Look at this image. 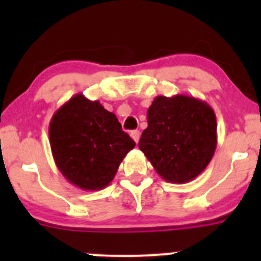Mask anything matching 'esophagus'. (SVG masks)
I'll list each match as a JSON object with an SVG mask.
<instances>
[{
    "instance_id": "obj_1",
    "label": "esophagus",
    "mask_w": 261,
    "mask_h": 261,
    "mask_svg": "<svg viewBox=\"0 0 261 261\" xmlns=\"http://www.w3.org/2000/svg\"><path fill=\"white\" fill-rule=\"evenodd\" d=\"M130 135H131V138L135 140V143H139V139H140V131L134 130V131H131Z\"/></svg>"
}]
</instances>
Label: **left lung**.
I'll list each match as a JSON object with an SVG mask.
<instances>
[{"mask_svg": "<svg viewBox=\"0 0 261 261\" xmlns=\"http://www.w3.org/2000/svg\"><path fill=\"white\" fill-rule=\"evenodd\" d=\"M216 146L217 122L207 102L187 94L155 97L139 147L163 179L193 180L210 164Z\"/></svg>", "mask_w": 261, "mask_h": 261, "instance_id": "obj_1", "label": "left lung"}]
</instances>
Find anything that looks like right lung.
Returning a JSON list of instances; mask_svg holds the SVG:
<instances>
[{
  "label": "right lung",
  "instance_id": "1",
  "mask_svg": "<svg viewBox=\"0 0 261 261\" xmlns=\"http://www.w3.org/2000/svg\"><path fill=\"white\" fill-rule=\"evenodd\" d=\"M49 141L58 169L84 191L106 188L123 158L136 145L122 131L115 114L82 93L53 115Z\"/></svg>",
  "mask_w": 261,
  "mask_h": 261
}]
</instances>
